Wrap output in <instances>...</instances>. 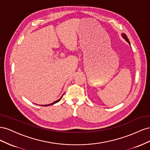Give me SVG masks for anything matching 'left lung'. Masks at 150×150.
<instances>
[{"mask_svg":"<svg viewBox=\"0 0 150 150\" xmlns=\"http://www.w3.org/2000/svg\"><path fill=\"white\" fill-rule=\"evenodd\" d=\"M121 35H122V38L125 39L126 40V41L127 42H128V44L130 45V42H129V39H128V38H127V36L126 35V34H124V33H122V34H121ZM130 46H131V45H130Z\"/></svg>","mask_w":150,"mask_h":150,"instance_id":"left-lung-1","label":"left lung"}]
</instances>
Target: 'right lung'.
<instances>
[{
  "instance_id": "obj_1",
  "label": "right lung",
  "mask_w": 150,
  "mask_h": 150,
  "mask_svg": "<svg viewBox=\"0 0 150 150\" xmlns=\"http://www.w3.org/2000/svg\"><path fill=\"white\" fill-rule=\"evenodd\" d=\"M63 95H64V94H63L62 95V96L58 99V100H57V101H54V102H53L52 103H51V104H46V105H42V106H50V105H52V104H55V103H58L59 101L61 99H62V96H63Z\"/></svg>"
}]
</instances>
